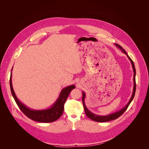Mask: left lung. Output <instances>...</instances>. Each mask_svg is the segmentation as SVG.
Listing matches in <instances>:
<instances>
[{"mask_svg": "<svg viewBox=\"0 0 149 149\" xmlns=\"http://www.w3.org/2000/svg\"><path fill=\"white\" fill-rule=\"evenodd\" d=\"M115 45L118 47L119 49L123 52V53H124L125 55H126V56H127V58H129V61L131 63V65H132V69H133V71H134V78H133V81H134V87H133V91H132V96L130 97V100L129 101V102H127V104H126L123 108H122L121 109H120L118 111H116L114 113H111L109 114L108 115L106 116H100V115H97L93 113V112L90 111L87 107L86 106V104L84 103V100H85V97H86V94L84 91H83V106H84V111H85V113L86 114V116L88 117L89 119H92L94 121H96V122H99V123H104V122H108V121H111L112 120H114L118 119L119 117H120L122 114H123L124 112L126 111V109H127L128 106H129V104H130V102H132V101L133 100L134 97L135 96V93H136V68H135V66L134 64V62L133 61L131 60V58H130L129 55L126 53V52L124 50V49L122 48L120 45H119L118 44H114Z\"/></svg>", "mask_w": 149, "mask_h": 149, "instance_id": "obj_1", "label": "left lung"}]
</instances>
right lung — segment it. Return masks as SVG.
I'll return each mask as SVG.
<instances>
[{"mask_svg":"<svg viewBox=\"0 0 149 149\" xmlns=\"http://www.w3.org/2000/svg\"><path fill=\"white\" fill-rule=\"evenodd\" d=\"M12 71L10 78V86L11 93L13 97L19 106L20 109L23 113L28 117L29 118L39 123H52L56 120L61 116L64 110V104L66 101V99L70 94L72 89L75 88L74 84L68 86L61 89L60 95L57 98L56 101L48 108L44 109H33L25 106L17 98L16 94L13 89L12 82Z\"/></svg>","mask_w":149,"mask_h":149,"instance_id":"add662e5","label":"right lung"}]
</instances>
